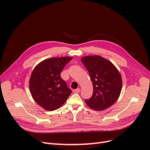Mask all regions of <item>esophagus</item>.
I'll list each match as a JSON object with an SVG mask.
<instances>
[{
    "mask_svg": "<svg viewBox=\"0 0 150 150\" xmlns=\"http://www.w3.org/2000/svg\"><path fill=\"white\" fill-rule=\"evenodd\" d=\"M80 91H81V90L79 88L75 89V90H73V93H79Z\"/></svg>",
    "mask_w": 150,
    "mask_h": 150,
    "instance_id": "1",
    "label": "esophagus"
}]
</instances>
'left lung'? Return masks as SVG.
Instances as JSON below:
<instances>
[{"label": "left lung", "instance_id": "left-lung-1", "mask_svg": "<svg viewBox=\"0 0 150 150\" xmlns=\"http://www.w3.org/2000/svg\"><path fill=\"white\" fill-rule=\"evenodd\" d=\"M81 61L90 75L93 93L85 103L91 109L102 111L115 103L122 90L119 71L110 60L99 55L83 57Z\"/></svg>", "mask_w": 150, "mask_h": 150}]
</instances>
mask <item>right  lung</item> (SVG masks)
Returning a JSON list of instances; mask_svg holds the SVG:
<instances>
[{
    "label": "right lung",
    "mask_w": 150,
    "mask_h": 150,
    "mask_svg": "<svg viewBox=\"0 0 150 150\" xmlns=\"http://www.w3.org/2000/svg\"><path fill=\"white\" fill-rule=\"evenodd\" d=\"M70 57H54L43 60L35 66L30 79L29 87L35 101L44 110L53 111L64 104L71 93L60 73Z\"/></svg>",
    "instance_id": "1"
}]
</instances>
